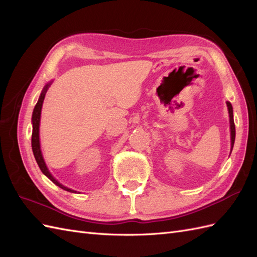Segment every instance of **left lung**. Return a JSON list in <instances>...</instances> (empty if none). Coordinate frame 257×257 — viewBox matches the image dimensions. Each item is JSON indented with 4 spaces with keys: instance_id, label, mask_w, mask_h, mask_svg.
Listing matches in <instances>:
<instances>
[{
    "instance_id": "obj_1",
    "label": "left lung",
    "mask_w": 257,
    "mask_h": 257,
    "mask_svg": "<svg viewBox=\"0 0 257 257\" xmlns=\"http://www.w3.org/2000/svg\"><path fill=\"white\" fill-rule=\"evenodd\" d=\"M228 113H229V123H230V142H231V150L234 147L235 143V136H236V130H235V123H234V114H232V106L229 102H226Z\"/></svg>"
}]
</instances>
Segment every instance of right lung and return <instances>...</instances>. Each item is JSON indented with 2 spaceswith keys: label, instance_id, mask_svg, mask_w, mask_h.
<instances>
[{
  "label": "right lung",
  "instance_id": "obj_1",
  "mask_svg": "<svg viewBox=\"0 0 257 257\" xmlns=\"http://www.w3.org/2000/svg\"><path fill=\"white\" fill-rule=\"evenodd\" d=\"M50 83H47L45 85V88L43 89L42 93H41V96L40 98H38V102L36 103L35 107H34V110H33V114H32V124H33V131H32V150H33V154H34V158L37 162L38 166H40L42 173L46 176L48 177L50 180L58 185L59 188L63 189L67 192H72V193H77L76 191L74 190H71L66 188V186H64L63 184H61L57 179H54L53 176L50 174L49 169L47 168V166H46V163L44 161V158H43V154H42V151H41V144H40V122H41V112H42V107H43V102H44V98H45V95H46V92H47L48 88L50 87Z\"/></svg>",
  "mask_w": 257,
  "mask_h": 257
}]
</instances>
